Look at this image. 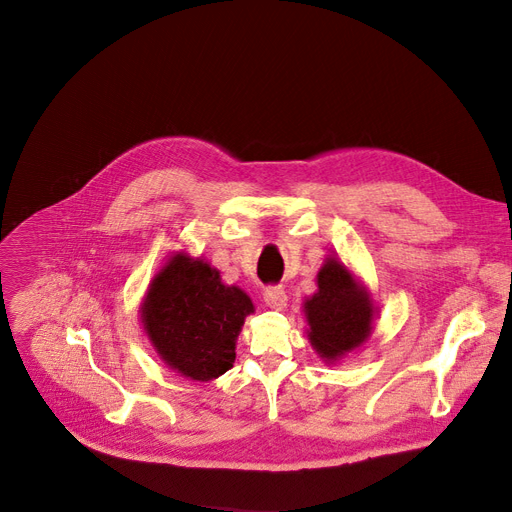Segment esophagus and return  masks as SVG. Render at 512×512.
Returning a JSON list of instances; mask_svg holds the SVG:
<instances>
[{
  "label": "esophagus",
  "instance_id": "1",
  "mask_svg": "<svg viewBox=\"0 0 512 512\" xmlns=\"http://www.w3.org/2000/svg\"><path fill=\"white\" fill-rule=\"evenodd\" d=\"M264 302L268 308L283 310L287 306V293L283 287H268L264 291Z\"/></svg>",
  "mask_w": 512,
  "mask_h": 512
}]
</instances>
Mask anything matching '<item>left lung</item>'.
<instances>
[{
  "mask_svg": "<svg viewBox=\"0 0 512 512\" xmlns=\"http://www.w3.org/2000/svg\"><path fill=\"white\" fill-rule=\"evenodd\" d=\"M308 337L320 357L333 362L362 345L372 330V302L337 258L318 273V293L306 302Z\"/></svg>",
  "mask_w": 512,
  "mask_h": 512,
  "instance_id": "1",
  "label": "left lung"
}]
</instances>
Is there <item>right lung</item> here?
<instances>
[{
    "label": "right lung",
    "mask_w": 512,
    "mask_h": 512,
    "mask_svg": "<svg viewBox=\"0 0 512 512\" xmlns=\"http://www.w3.org/2000/svg\"><path fill=\"white\" fill-rule=\"evenodd\" d=\"M252 312L250 297L223 285L219 270L177 254L153 279L142 322L167 366L206 382L233 368L237 335Z\"/></svg>",
    "instance_id": "add662e5"
}]
</instances>
